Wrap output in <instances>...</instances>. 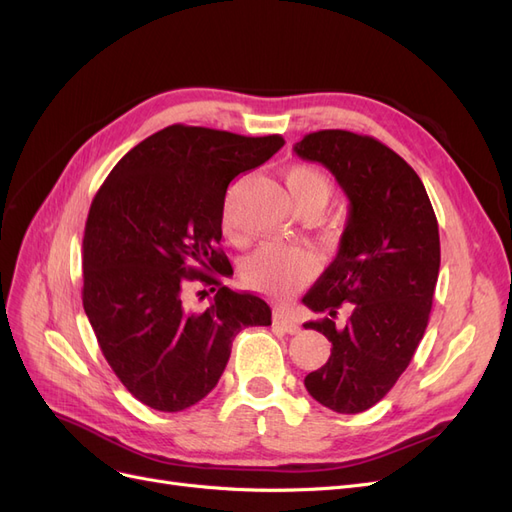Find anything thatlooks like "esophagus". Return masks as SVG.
Returning a JSON list of instances; mask_svg holds the SVG:
<instances>
[{
  "instance_id": "34e87169",
  "label": "esophagus",
  "mask_w": 512,
  "mask_h": 512,
  "mask_svg": "<svg viewBox=\"0 0 512 512\" xmlns=\"http://www.w3.org/2000/svg\"><path fill=\"white\" fill-rule=\"evenodd\" d=\"M273 322H275L280 329H284L286 333H290V335L301 331L299 322L294 320V316H292L290 312H286V309H275V312H273Z\"/></svg>"
}]
</instances>
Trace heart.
<instances>
[{
  "instance_id": "b5f03b06",
  "label": "heart",
  "mask_w": 512,
  "mask_h": 512,
  "mask_svg": "<svg viewBox=\"0 0 512 512\" xmlns=\"http://www.w3.org/2000/svg\"><path fill=\"white\" fill-rule=\"evenodd\" d=\"M284 183L292 205L297 211H322L329 205V200L333 198L335 192L329 175L318 166L309 164H294L286 168ZM224 235L235 237L228 211L224 215ZM314 271L316 262L312 254L301 250V247L277 243L262 245L243 265V277L247 286L275 294V297H284V294L292 292L294 288L307 282L309 277L314 275Z\"/></svg>"
}]
</instances>
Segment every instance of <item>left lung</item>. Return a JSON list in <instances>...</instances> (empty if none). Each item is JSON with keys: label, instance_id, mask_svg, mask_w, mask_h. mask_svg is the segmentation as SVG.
I'll use <instances>...</instances> for the list:
<instances>
[{"label": "left lung", "instance_id": "left-lung-1", "mask_svg": "<svg viewBox=\"0 0 512 512\" xmlns=\"http://www.w3.org/2000/svg\"><path fill=\"white\" fill-rule=\"evenodd\" d=\"M294 151L327 166L350 200L339 252L303 297L327 314L305 329L333 344L305 389L333 412L359 414L393 389L425 335L440 271L438 220L421 177L374 136L320 130ZM342 302L351 316L335 328Z\"/></svg>", "mask_w": 512, "mask_h": 512}]
</instances>
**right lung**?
<instances>
[{
  "mask_svg": "<svg viewBox=\"0 0 512 512\" xmlns=\"http://www.w3.org/2000/svg\"><path fill=\"white\" fill-rule=\"evenodd\" d=\"M284 147L280 134L241 136L175 123L123 156L91 200L83 237V307L121 384L160 412L198 404L218 384L232 339L269 327L256 294L222 284L228 183ZM216 292L200 313L187 286ZM207 294V290H203Z\"/></svg>",
  "mask_w": 512,
  "mask_h": 512,
  "instance_id": "obj_1",
  "label": "right lung"
}]
</instances>
